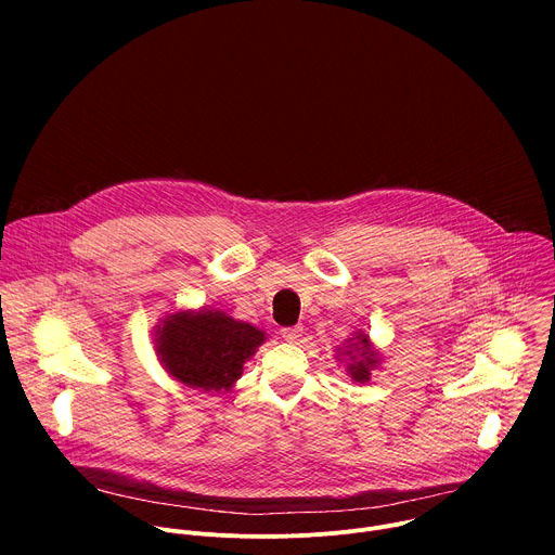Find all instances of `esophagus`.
Masks as SVG:
<instances>
[{"label": "esophagus", "mask_w": 555, "mask_h": 555, "mask_svg": "<svg viewBox=\"0 0 555 555\" xmlns=\"http://www.w3.org/2000/svg\"><path fill=\"white\" fill-rule=\"evenodd\" d=\"M281 336L287 340V343H296L300 336H302V327H283L281 330Z\"/></svg>", "instance_id": "1"}]
</instances>
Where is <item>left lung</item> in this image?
<instances>
[{
    "mask_svg": "<svg viewBox=\"0 0 555 555\" xmlns=\"http://www.w3.org/2000/svg\"><path fill=\"white\" fill-rule=\"evenodd\" d=\"M351 340H358V343H353L349 349L351 351H345V353H349L351 356V362L347 364V371H349V375L356 379V382H366L369 379V375H371V369L377 364V358H375V353L371 351V345H369V336L366 334H358L356 338H351Z\"/></svg>",
    "mask_w": 555,
    "mask_h": 555,
    "instance_id": "obj_1",
    "label": "left lung"
}]
</instances>
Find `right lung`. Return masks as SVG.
Listing matches in <instances>:
<instances>
[{
  "label": "right lung",
  "instance_id": "right-lung-1",
  "mask_svg": "<svg viewBox=\"0 0 555 555\" xmlns=\"http://www.w3.org/2000/svg\"><path fill=\"white\" fill-rule=\"evenodd\" d=\"M266 334L223 311H178L157 327L155 349L178 382L202 390H228L244 373Z\"/></svg>",
  "mask_w": 555,
  "mask_h": 555
}]
</instances>
